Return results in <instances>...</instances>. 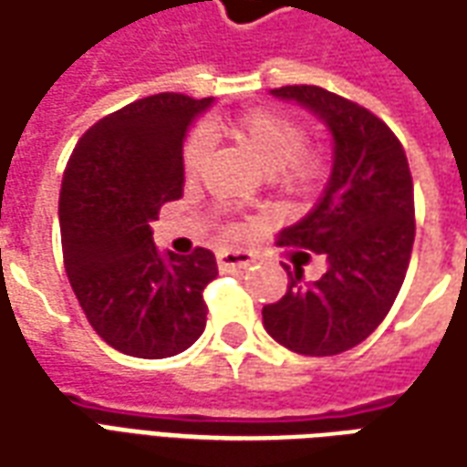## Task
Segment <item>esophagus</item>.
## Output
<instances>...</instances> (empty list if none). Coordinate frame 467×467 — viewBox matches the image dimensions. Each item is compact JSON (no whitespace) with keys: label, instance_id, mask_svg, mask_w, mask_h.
<instances>
[{"label":"esophagus","instance_id":"esophagus-1","mask_svg":"<svg viewBox=\"0 0 467 467\" xmlns=\"http://www.w3.org/2000/svg\"><path fill=\"white\" fill-rule=\"evenodd\" d=\"M253 253H247V250H224L217 255V263L223 270H230V267H247L253 265Z\"/></svg>","mask_w":467,"mask_h":467}]
</instances>
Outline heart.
<instances>
[{"instance_id": "obj_1", "label": "heart", "mask_w": 467, "mask_h": 467, "mask_svg": "<svg viewBox=\"0 0 467 467\" xmlns=\"http://www.w3.org/2000/svg\"><path fill=\"white\" fill-rule=\"evenodd\" d=\"M233 139L250 151L267 174H275L280 184L290 189H303L311 184L318 171V159L303 149V129L283 113L275 110H250L230 126ZM210 156L207 131L189 133L182 149V166L189 179H197Z\"/></svg>"}]
</instances>
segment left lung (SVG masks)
Returning a JSON list of instances; mask_svg holds the SVG:
<instances>
[{
	"instance_id": "obj_1",
	"label": "left lung",
	"mask_w": 467,
	"mask_h": 467,
	"mask_svg": "<svg viewBox=\"0 0 467 467\" xmlns=\"http://www.w3.org/2000/svg\"><path fill=\"white\" fill-rule=\"evenodd\" d=\"M270 93L324 123L334 141V164L318 204L278 240L324 255L326 273L306 280L298 260L283 265L288 290L263 308V326L296 354L334 357L361 344L402 288L415 243L410 164L389 126L347 98L318 86Z\"/></svg>"
}]
</instances>
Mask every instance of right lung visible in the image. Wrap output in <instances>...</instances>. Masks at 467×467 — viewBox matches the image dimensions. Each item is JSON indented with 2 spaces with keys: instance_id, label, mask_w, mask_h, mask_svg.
Returning a JSON list of instances; mask_svg holds the SVG:
<instances>
[{
  "instance_id": "obj_1",
  "label": "right lung",
  "mask_w": 467,
  "mask_h": 467,
  "mask_svg": "<svg viewBox=\"0 0 467 467\" xmlns=\"http://www.w3.org/2000/svg\"><path fill=\"white\" fill-rule=\"evenodd\" d=\"M212 98L159 93L123 106L75 143L60 187L65 273L96 334L129 357L187 351L207 326L202 290L217 260L161 253L151 223L182 197V149Z\"/></svg>"
}]
</instances>
